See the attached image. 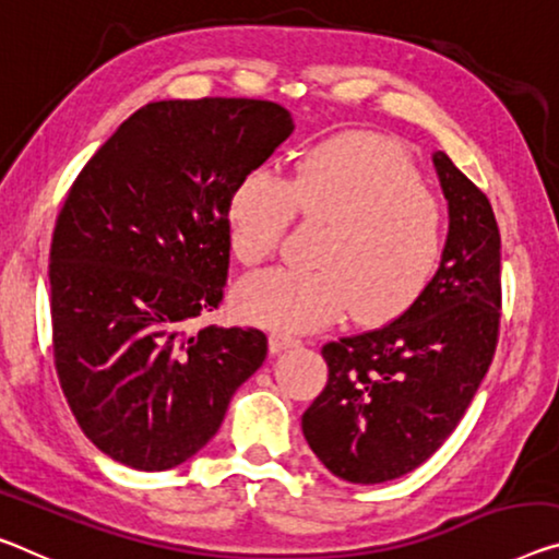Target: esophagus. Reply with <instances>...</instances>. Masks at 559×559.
<instances>
[{"instance_id": "1", "label": "esophagus", "mask_w": 559, "mask_h": 559, "mask_svg": "<svg viewBox=\"0 0 559 559\" xmlns=\"http://www.w3.org/2000/svg\"><path fill=\"white\" fill-rule=\"evenodd\" d=\"M297 345H299V340L292 337V334H287V332H282V330H274L270 334V349L274 352V355H280V352H285L289 347H297Z\"/></svg>"}]
</instances>
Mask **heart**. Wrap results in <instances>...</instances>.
<instances>
[{
    "mask_svg": "<svg viewBox=\"0 0 559 559\" xmlns=\"http://www.w3.org/2000/svg\"><path fill=\"white\" fill-rule=\"evenodd\" d=\"M295 214L330 227L314 257L320 270L252 274L237 289L247 320L292 332L349 309L357 320H390L423 295L442 254L440 202L384 144L342 136L309 150L287 182L264 169L245 175L227 204L231 254L250 267L264 262Z\"/></svg>",
    "mask_w": 559,
    "mask_h": 559,
    "instance_id": "1",
    "label": "heart"
}]
</instances>
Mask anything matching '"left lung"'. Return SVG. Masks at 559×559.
Listing matches in <instances>:
<instances>
[{
	"label": "left lung",
	"mask_w": 559,
	"mask_h": 559,
	"mask_svg": "<svg viewBox=\"0 0 559 559\" xmlns=\"http://www.w3.org/2000/svg\"><path fill=\"white\" fill-rule=\"evenodd\" d=\"M432 165L450 227L440 267L380 330L322 347L330 377L302 415L312 452L334 477L380 485L442 448L487 374L500 328V229L487 197L444 152Z\"/></svg>",
	"instance_id": "1"
}]
</instances>
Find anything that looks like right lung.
Here are the masks:
<instances>
[{"label":"right lung","mask_w":559,"mask_h":559,"mask_svg":"<svg viewBox=\"0 0 559 559\" xmlns=\"http://www.w3.org/2000/svg\"><path fill=\"white\" fill-rule=\"evenodd\" d=\"M292 130L267 99L150 102L74 179L49 252L55 365L111 460L162 472L194 457L267 357L260 330L190 322L222 302L231 190Z\"/></svg>","instance_id":"right-lung-1"}]
</instances>
